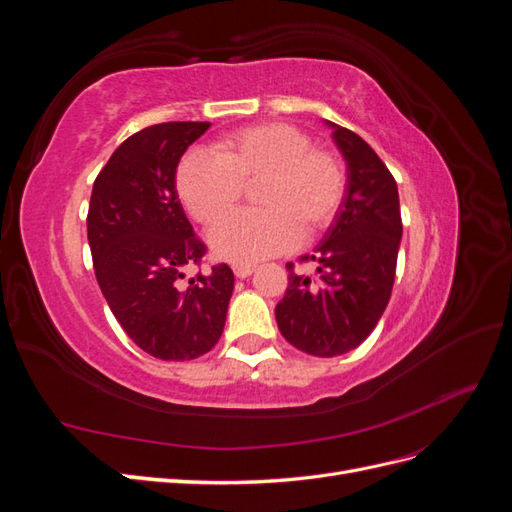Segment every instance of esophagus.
I'll use <instances>...</instances> for the list:
<instances>
[{"mask_svg": "<svg viewBox=\"0 0 512 512\" xmlns=\"http://www.w3.org/2000/svg\"><path fill=\"white\" fill-rule=\"evenodd\" d=\"M232 271H235L239 280H245V277H250L254 273V265H232Z\"/></svg>", "mask_w": 512, "mask_h": 512, "instance_id": "obj_1", "label": "esophagus"}]
</instances>
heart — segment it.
<instances>
[{"label":"heart","instance_id":"heart-1","mask_svg":"<svg viewBox=\"0 0 512 512\" xmlns=\"http://www.w3.org/2000/svg\"><path fill=\"white\" fill-rule=\"evenodd\" d=\"M257 183L258 210L213 230V252L235 265L284 254L299 239L327 230L344 203L348 175L335 151L286 121L252 123L218 138L209 153H192L177 170V194L192 218L220 224L245 187Z\"/></svg>","mask_w":512,"mask_h":512}]
</instances>
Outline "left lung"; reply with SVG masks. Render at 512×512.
Wrapping results in <instances>:
<instances>
[{
	"label": "left lung",
	"instance_id": "8db88e82",
	"mask_svg": "<svg viewBox=\"0 0 512 512\" xmlns=\"http://www.w3.org/2000/svg\"><path fill=\"white\" fill-rule=\"evenodd\" d=\"M333 126V138L348 164V188L333 226L316 247V275L294 271L275 305L286 342L314 356H339L363 344L374 331L395 282L401 241V211L391 170L359 134Z\"/></svg>",
	"mask_w": 512,
	"mask_h": 512
}]
</instances>
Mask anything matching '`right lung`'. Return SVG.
I'll return each instance as SVG.
<instances>
[{"label": "right lung", "mask_w": 512, "mask_h": 512, "mask_svg": "<svg viewBox=\"0 0 512 512\" xmlns=\"http://www.w3.org/2000/svg\"><path fill=\"white\" fill-rule=\"evenodd\" d=\"M207 121H168L126 138L91 190L87 239L96 280L132 342L162 361L207 354L224 331L235 275L224 262L183 282L200 267V241L179 203V160Z\"/></svg>", "instance_id": "1"}]
</instances>
